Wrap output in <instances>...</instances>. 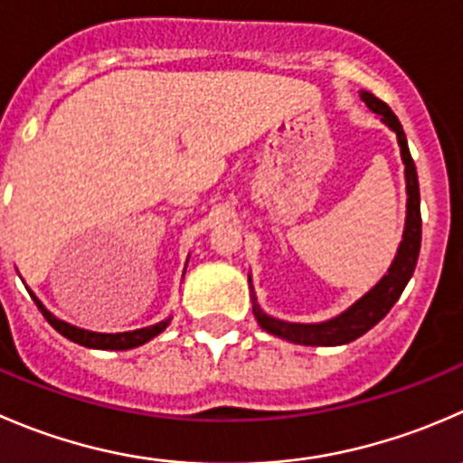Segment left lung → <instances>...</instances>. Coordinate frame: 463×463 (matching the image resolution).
I'll list each match as a JSON object with an SVG mask.
<instances>
[{
	"label": "left lung",
	"mask_w": 463,
	"mask_h": 463,
	"mask_svg": "<svg viewBox=\"0 0 463 463\" xmlns=\"http://www.w3.org/2000/svg\"><path fill=\"white\" fill-rule=\"evenodd\" d=\"M362 101L369 106L371 112H375L380 118V122L384 127L392 128L398 137V146H401V158L405 165V190H407V217H405V231H402V241L396 250V258H393L389 271L380 278V282L375 287H371L362 298H357L355 303L348 309H344L336 317L327 318V321L318 323H291L282 321V318L271 317V314L264 312L258 305V296H255L253 280L249 276V287H250V300H253V314L258 318L260 327L267 330L269 335L280 336V339L291 341V344L300 345H344L355 341L357 336H362L364 332H369L375 323L383 321L387 317L389 309L396 305V300L401 298L402 289L410 282L411 273L416 269V260H419L420 250V192H419V176H416V165L411 160L410 146H407L405 131H402L401 122L393 115L392 108L384 101H380L378 97H373L371 92L362 90L360 92Z\"/></svg>",
	"instance_id": "obj_1"
}]
</instances>
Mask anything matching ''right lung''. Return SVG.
Listing matches in <instances>:
<instances>
[{
	"label": "right lung",
	"mask_w": 463,
	"mask_h": 463,
	"mask_svg": "<svg viewBox=\"0 0 463 463\" xmlns=\"http://www.w3.org/2000/svg\"><path fill=\"white\" fill-rule=\"evenodd\" d=\"M183 276H185V273H183ZM31 298L35 300L38 309L43 312V317L47 318L49 326H52L53 330H58L62 336L74 341V344L85 345V348H97V351H131V348H137V345L146 344V341H151L154 336H158L160 332L167 330V326L172 323V317H167L165 321H158L154 323V326H146V327H137V330L92 332V330H85V327H76L71 326V323L58 318L56 314H52L47 307H44L43 300H40L33 291H31Z\"/></svg>",
	"instance_id": "right-lung-1"
}]
</instances>
